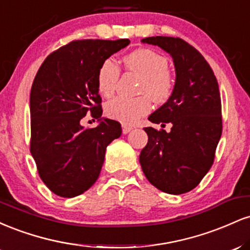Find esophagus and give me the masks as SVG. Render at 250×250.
<instances>
[{
	"instance_id": "34e87169",
	"label": "esophagus",
	"mask_w": 250,
	"mask_h": 250,
	"mask_svg": "<svg viewBox=\"0 0 250 250\" xmlns=\"http://www.w3.org/2000/svg\"><path fill=\"white\" fill-rule=\"evenodd\" d=\"M131 129H133V128H131L130 125H122V133H123V134H128L129 131L131 130Z\"/></svg>"
}]
</instances>
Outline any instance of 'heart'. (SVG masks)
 I'll return each instance as SVG.
<instances>
[{
  "label": "heart",
  "instance_id": "1",
  "mask_svg": "<svg viewBox=\"0 0 250 250\" xmlns=\"http://www.w3.org/2000/svg\"><path fill=\"white\" fill-rule=\"evenodd\" d=\"M123 64L127 70L141 75L139 93L146 95L134 99L115 97L105 105V114L122 123H134L150 110L148 96L155 103L168 101L174 90V77L168 69L167 59L147 48H140L129 53L123 57ZM119 77L120 69L116 63L111 59L103 61L97 73L99 93L104 97L113 95Z\"/></svg>",
  "mask_w": 250,
  "mask_h": 250
}]
</instances>
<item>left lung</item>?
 <instances>
[{"instance_id":"8db88e82","label":"left lung","mask_w":250,"mask_h":250,"mask_svg":"<svg viewBox=\"0 0 250 250\" xmlns=\"http://www.w3.org/2000/svg\"><path fill=\"white\" fill-rule=\"evenodd\" d=\"M173 57L176 80L171 96L148 120L171 123L170 131L147 127L140 163L149 182L165 193L194 189L213 166L222 134L221 97L214 71L193 45L179 37H146Z\"/></svg>"}]
</instances>
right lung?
I'll return each instance as SVG.
<instances>
[{
	"label": "right lung",
	"instance_id": "add662e5",
	"mask_svg": "<svg viewBox=\"0 0 250 250\" xmlns=\"http://www.w3.org/2000/svg\"><path fill=\"white\" fill-rule=\"evenodd\" d=\"M128 39L79 40L51 53L30 91V153L54 194L74 197L88 190L104 162L107 146L121 136L120 122L102 119L97 73L102 62L127 47ZM91 112L95 128L79 123Z\"/></svg>",
	"mask_w": 250,
	"mask_h": 250
}]
</instances>
